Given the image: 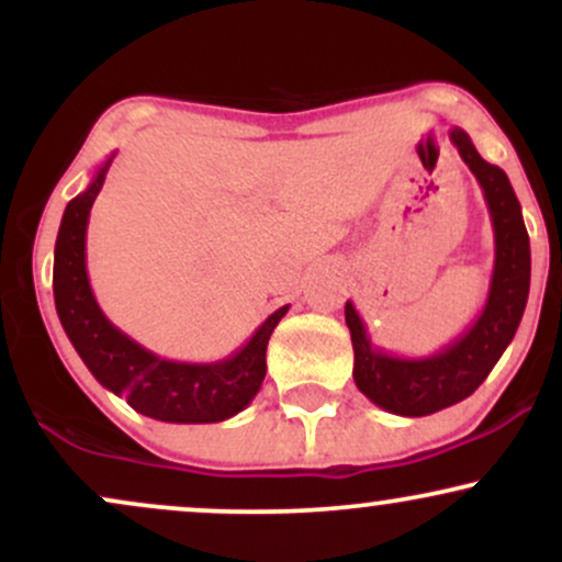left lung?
<instances>
[{
  "instance_id": "8db88e82",
  "label": "left lung",
  "mask_w": 562,
  "mask_h": 562,
  "mask_svg": "<svg viewBox=\"0 0 562 562\" xmlns=\"http://www.w3.org/2000/svg\"><path fill=\"white\" fill-rule=\"evenodd\" d=\"M451 142L479 179L494 227V272L488 295L473 325L430 357H393L372 346L362 317L346 301V325L353 344V383L380 409L425 417L462 402L486 380L515 338L531 285V245L513 184L499 166L486 164L462 128Z\"/></svg>"
}]
</instances>
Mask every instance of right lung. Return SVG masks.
<instances>
[{"label": "right lung", "mask_w": 562, "mask_h": 562, "mask_svg": "<svg viewBox=\"0 0 562 562\" xmlns=\"http://www.w3.org/2000/svg\"><path fill=\"white\" fill-rule=\"evenodd\" d=\"M115 153L94 171L87 190L66 205L55 243V308L83 364L139 415L164 423H222L243 412L267 375V344L288 306L261 322L243 348L222 362H171L147 351L102 314L87 274V224Z\"/></svg>", "instance_id": "right-lung-1"}]
</instances>
